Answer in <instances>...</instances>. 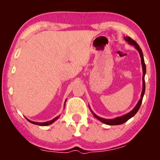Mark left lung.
Returning a JSON list of instances; mask_svg holds the SVG:
<instances>
[{"label": "left lung", "instance_id": "obj_1", "mask_svg": "<svg viewBox=\"0 0 160 160\" xmlns=\"http://www.w3.org/2000/svg\"><path fill=\"white\" fill-rule=\"evenodd\" d=\"M124 39L126 40L127 42H128L129 44H131V45H133L134 47H135V48L138 51V52L140 53V58H141V63H142V71H143V75H142V94H141V99L139 100V102H138V104L135 107V108L133 109H132L131 112H129L128 113H127L126 115H123L122 116H120V117H117L116 118H113V119H105V118H103L101 117H99V116H97V115L94 114L93 113L94 116H95V117L99 120L100 121H102V123H104L105 124H107V125H111V126H113V125H120V124H122L123 123H125L126 121H127L128 120V119L131 118V117H132L135 113L138 112V111L139 110L140 107V105H141V103L142 101V98H143V96H144V94H145V72H146V66H145V61H144V58H143V55H142V50L141 48H140L139 45L137 44L136 42L134 41L133 39H132L131 37H124Z\"/></svg>", "mask_w": 160, "mask_h": 160}]
</instances>
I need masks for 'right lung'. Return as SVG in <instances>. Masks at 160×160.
<instances>
[{
  "label": "right lung",
  "mask_w": 160,
  "mask_h": 160,
  "mask_svg": "<svg viewBox=\"0 0 160 160\" xmlns=\"http://www.w3.org/2000/svg\"><path fill=\"white\" fill-rule=\"evenodd\" d=\"M66 103V102H65ZM59 116H57V117H56L55 118H53V120H51L50 121H48V122H45V123H37V122H33V121H31L28 120V118H27V120H28V121H29V122L33 123V124H36V125H39V126H48V125H50V124H51L52 123H53L54 121H55L56 120H57V119L58 118Z\"/></svg>",
  "instance_id": "1"
}]
</instances>
